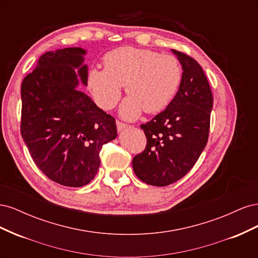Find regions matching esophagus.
I'll return each mask as SVG.
<instances>
[{
	"label": "esophagus",
	"mask_w": 258,
	"mask_h": 258,
	"mask_svg": "<svg viewBox=\"0 0 258 258\" xmlns=\"http://www.w3.org/2000/svg\"><path fill=\"white\" fill-rule=\"evenodd\" d=\"M116 126H117V130H118V132H120V131L124 130L126 128H128V124L127 123H124V122L119 121V120L116 121Z\"/></svg>",
	"instance_id": "34e87169"
}]
</instances>
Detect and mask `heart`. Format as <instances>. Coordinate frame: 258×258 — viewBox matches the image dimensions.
<instances>
[{
	"label": "heart",
	"instance_id": "1",
	"mask_svg": "<svg viewBox=\"0 0 258 258\" xmlns=\"http://www.w3.org/2000/svg\"><path fill=\"white\" fill-rule=\"evenodd\" d=\"M105 69H93L89 74V88L96 102L111 110L118 102L122 85L129 97L123 101L120 114L134 119L144 110L157 113L174 99L182 83L183 70L171 54L150 49L120 47L104 57Z\"/></svg>",
	"mask_w": 258,
	"mask_h": 258
}]
</instances>
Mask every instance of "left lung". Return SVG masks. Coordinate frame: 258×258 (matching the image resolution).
Returning a JSON list of instances; mask_svg holds the SVG:
<instances>
[{
    "mask_svg": "<svg viewBox=\"0 0 258 258\" xmlns=\"http://www.w3.org/2000/svg\"><path fill=\"white\" fill-rule=\"evenodd\" d=\"M183 68L174 99L165 111L141 124L147 143L132 168L153 186L175 183L189 172L208 142L213 96L204 70L188 54L172 49Z\"/></svg>",
    "mask_w": 258,
    "mask_h": 258,
    "instance_id": "obj_1",
    "label": "left lung"
}]
</instances>
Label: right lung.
Returning a JSON list of instances; mask_svg holds the SVG:
<instances>
[{
    "instance_id": "add662e5",
    "label": "right lung",
    "mask_w": 258,
    "mask_h": 258,
    "mask_svg": "<svg viewBox=\"0 0 258 258\" xmlns=\"http://www.w3.org/2000/svg\"><path fill=\"white\" fill-rule=\"evenodd\" d=\"M85 53L80 47L46 52L21 84L23 141L38 169L69 187H82L95 178L101 148L117 137L114 117L76 89L77 76L87 85Z\"/></svg>"
}]
</instances>
